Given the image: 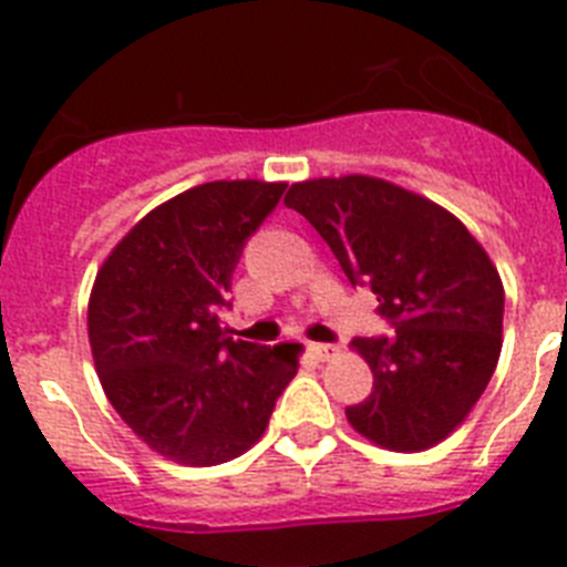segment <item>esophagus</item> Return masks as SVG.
I'll return each mask as SVG.
<instances>
[{"label":"esophagus","mask_w":567,"mask_h":567,"mask_svg":"<svg viewBox=\"0 0 567 567\" xmlns=\"http://www.w3.org/2000/svg\"><path fill=\"white\" fill-rule=\"evenodd\" d=\"M308 353L313 355V359H319V361H330L336 353H339V347H336V344H316V341H313V344H308Z\"/></svg>","instance_id":"esophagus-1"}]
</instances>
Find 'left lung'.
Segmentation results:
<instances>
[{
    "instance_id": "1",
    "label": "left lung",
    "mask_w": 567,
    "mask_h": 567,
    "mask_svg": "<svg viewBox=\"0 0 567 567\" xmlns=\"http://www.w3.org/2000/svg\"><path fill=\"white\" fill-rule=\"evenodd\" d=\"M285 206L319 231L395 336L353 339L372 392L347 406L359 435L423 452L466 421L503 347L506 290L486 248L437 203L370 175L293 183Z\"/></svg>"
}]
</instances>
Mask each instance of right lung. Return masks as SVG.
<instances>
[{
  "instance_id": "right-lung-1",
  "label": "right lung",
  "mask_w": 567,
  "mask_h": 567,
  "mask_svg": "<svg viewBox=\"0 0 567 567\" xmlns=\"http://www.w3.org/2000/svg\"><path fill=\"white\" fill-rule=\"evenodd\" d=\"M288 183L214 181L152 208L99 268L86 333L110 404L183 466L239 457L268 430L302 344L234 341L223 328L246 239Z\"/></svg>"
}]
</instances>
